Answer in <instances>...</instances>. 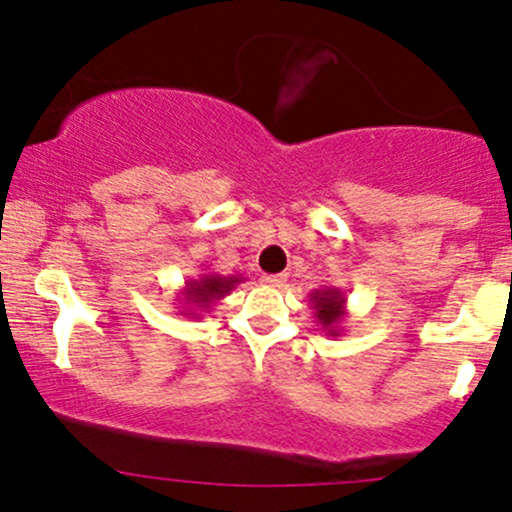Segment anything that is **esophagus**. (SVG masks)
I'll use <instances>...</instances> for the list:
<instances>
[{
    "label": "esophagus",
    "mask_w": 512,
    "mask_h": 512,
    "mask_svg": "<svg viewBox=\"0 0 512 512\" xmlns=\"http://www.w3.org/2000/svg\"><path fill=\"white\" fill-rule=\"evenodd\" d=\"M262 284L274 286V289H279V286L286 284V274H264V276H262Z\"/></svg>",
    "instance_id": "obj_1"
}]
</instances>
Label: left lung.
<instances>
[{
  "label": "left lung",
  "mask_w": 512,
  "mask_h": 512,
  "mask_svg": "<svg viewBox=\"0 0 512 512\" xmlns=\"http://www.w3.org/2000/svg\"><path fill=\"white\" fill-rule=\"evenodd\" d=\"M310 308H313V315L317 325L322 327V332L327 337H342V325L346 320V296L342 289L337 286H322L310 293Z\"/></svg>",
  "instance_id": "left-lung-1"
}]
</instances>
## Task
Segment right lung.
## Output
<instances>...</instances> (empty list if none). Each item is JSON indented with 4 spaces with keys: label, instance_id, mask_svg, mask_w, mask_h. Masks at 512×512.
I'll use <instances>...</instances> for the list:
<instances>
[{
    "label": "right lung",
    "instance_id": "right-lung-1",
    "mask_svg": "<svg viewBox=\"0 0 512 512\" xmlns=\"http://www.w3.org/2000/svg\"><path fill=\"white\" fill-rule=\"evenodd\" d=\"M245 276L233 274V276H223L216 272L209 274H199L197 279H187L185 286L180 289V298L182 303L180 315L185 317H202V313H209L211 305L216 301H221L223 296H228L236 286L243 281Z\"/></svg>",
    "mask_w": 512,
    "mask_h": 512
}]
</instances>
